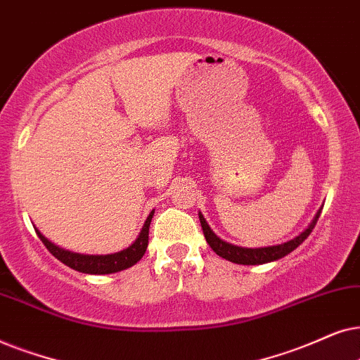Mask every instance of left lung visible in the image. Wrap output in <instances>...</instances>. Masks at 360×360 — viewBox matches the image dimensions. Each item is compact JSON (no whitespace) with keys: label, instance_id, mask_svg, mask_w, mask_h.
Segmentation results:
<instances>
[{"label":"left lung","instance_id":"left-lung-1","mask_svg":"<svg viewBox=\"0 0 360 360\" xmlns=\"http://www.w3.org/2000/svg\"><path fill=\"white\" fill-rule=\"evenodd\" d=\"M323 209V207H321ZM321 209L318 210V214L314 215L313 222L308 225V229L304 232H301L298 237H295L293 240H288L285 243H280V245H271V247H260V248H245V247H237L232 245V243L224 242L222 238H219L215 233L212 232V229L209 227V224L205 222L204 215L199 212V220L200 225H202V232L204 237L210 248L217 253L219 257L225 258V260L232 262V263H238V265H262V263H268V262H275L280 260L295 250L296 247H300L306 238L309 237V233L313 232L316 222H318L319 215H321Z\"/></svg>","mask_w":360,"mask_h":360}]
</instances>
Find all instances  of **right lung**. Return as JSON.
<instances>
[{
    "label": "right lung",
    "mask_w": 360,
    "mask_h": 360,
    "mask_svg": "<svg viewBox=\"0 0 360 360\" xmlns=\"http://www.w3.org/2000/svg\"><path fill=\"white\" fill-rule=\"evenodd\" d=\"M155 210H151V214L148 215L145 225H143L140 236L130 247L124 248L122 252L110 253V255H82V253H74L64 248L54 245V243L47 240L42 236L39 230L36 229L37 237L41 238L47 250L54 255L57 260H60L64 265L70 266L72 270H77L80 273H89V275H108V273H117L122 270H127L135 265L136 262L141 260V257L145 255L146 247H148V233H150V224L153 219Z\"/></svg>",
    "instance_id": "right-lung-1"
}]
</instances>
